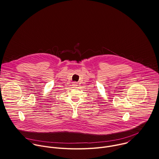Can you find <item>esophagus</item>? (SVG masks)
Masks as SVG:
<instances>
[{"mask_svg": "<svg viewBox=\"0 0 159 159\" xmlns=\"http://www.w3.org/2000/svg\"><path fill=\"white\" fill-rule=\"evenodd\" d=\"M72 85H73L74 87H75L77 86V83L76 82H74L72 83Z\"/></svg>", "mask_w": 159, "mask_h": 159, "instance_id": "esophagus-1", "label": "esophagus"}]
</instances>
